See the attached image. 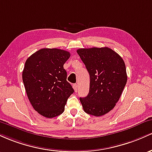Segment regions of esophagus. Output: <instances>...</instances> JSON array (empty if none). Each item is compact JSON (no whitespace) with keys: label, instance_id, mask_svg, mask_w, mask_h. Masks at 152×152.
<instances>
[{"label":"esophagus","instance_id":"obj_1","mask_svg":"<svg viewBox=\"0 0 152 152\" xmlns=\"http://www.w3.org/2000/svg\"><path fill=\"white\" fill-rule=\"evenodd\" d=\"M73 88H74V90H75V93H77V90H78V86H77V84H73Z\"/></svg>","mask_w":152,"mask_h":152}]
</instances>
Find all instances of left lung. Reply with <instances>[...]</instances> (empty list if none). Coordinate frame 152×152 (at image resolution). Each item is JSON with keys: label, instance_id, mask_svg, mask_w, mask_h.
Wrapping results in <instances>:
<instances>
[{"label": "left lung", "instance_id": "obj_1", "mask_svg": "<svg viewBox=\"0 0 152 152\" xmlns=\"http://www.w3.org/2000/svg\"><path fill=\"white\" fill-rule=\"evenodd\" d=\"M90 75L89 93L80 98L85 113L101 116L113 109L127 82L124 61L108 47L77 50Z\"/></svg>", "mask_w": 152, "mask_h": 152}]
</instances>
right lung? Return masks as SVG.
I'll use <instances>...</instances> for the list:
<instances>
[{"mask_svg": "<svg viewBox=\"0 0 152 152\" xmlns=\"http://www.w3.org/2000/svg\"><path fill=\"white\" fill-rule=\"evenodd\" d=\"M69 57L70 53L63 49L44 48L26 61L22 73L26 92L34 110L44 117L62 114L74 93L63 67Z\"/></svg>", "mask_w": 152, "mask_h": 152, "instance_id": "obj_1", "label": "right lung"}]
</instances>
